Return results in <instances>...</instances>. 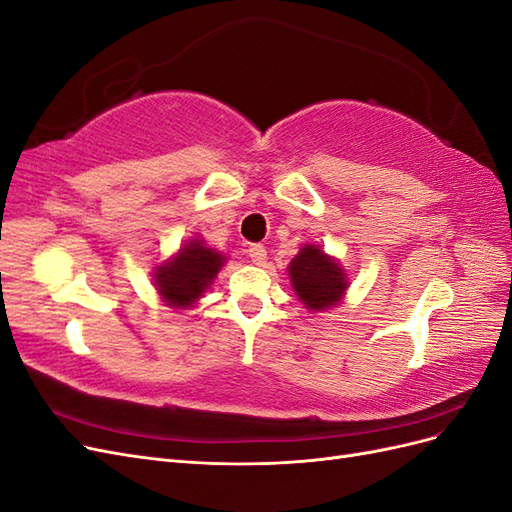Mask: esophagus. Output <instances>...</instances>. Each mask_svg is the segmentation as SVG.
<instances>
[{"label": "esophagus", "mask_w": 512, "mask_h": 512, "mask_svg": "<svg viewBox=\"0 0 512 512\" xmlns=\"http://www.w3.org/2000/svg\"><path fill=\"white\" fill-rule=\"evenodd\" d=\"M247 254H250L252 262H254V265H258V267H262V265H265V262H267V250H265V245L252 243L250 250H247Z\"/></svg>", "instance_id": "1"}]
</instances>
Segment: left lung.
Masks as SVG:
<instances>
[{
	"label": "left lung",
	"instance_id": "1",
	"mask_svg": "<svg viewBox=\"0 0 512 512\" xmlns=\"http://www.w3.org/2000/svg\"><path fill=\"white\" fill-rule=\"evenodd\" d=\"M290 286L309 312H327L344 301L348 273L335 256L316 243H305L288 265Z\"/></svg>",
	"mask_w": 512,
	"mask_h": 512
}]
</instances>
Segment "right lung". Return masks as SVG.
I'll return each instance as SVG.
<instances>
[{"instance_id": "obj_1", "label": "right lung", "mask_w": 512, "mask_h": 512, "mask_svg": "<svg viewBox=\"0 0 512 512\" xmlns=\"http://www.w3.org/2000/svg\"><path fill=\"white\" fill-rule=\"evenodd\" d=\"M226 260V254L196 235L185 239L173 256L151 269V282L164 305L190 309L198 299L205 297Z\"/></svg>"}]
</instances>
